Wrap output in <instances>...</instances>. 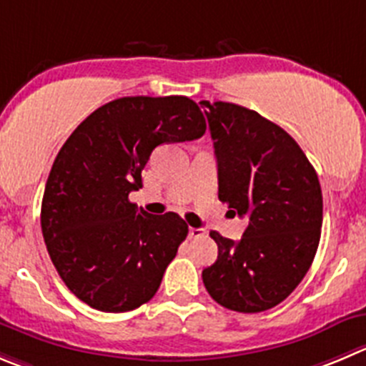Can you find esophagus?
<instances>
[{
    "instance_id": "34e87169",
    "label": "esophagus",
    "mask_w": 366,
    "mask_h": 366,
    "mask_svg": "<svg viewBox=\"0 0 366 366\" xmlns=\"http://www.w3.org/2000/svg\"><path fill=\"white\" fill-rule=\"evenodd\" d=\"M204 229L203 228H189V237L190 239H199V237H203L204 235Z\"/></svg>"
}]
</instances>
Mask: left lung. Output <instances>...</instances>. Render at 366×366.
<instances>
[{
  "label": "left lung",
  "instance_id": "1",
  "mask_svg": "<svg viewBox=\"0 0 366 366\" xmlns=\"http://www.w3.org/2000/svg\"><path fill=\"white\" fill-rule=\"evenodd\" d=\"M217 158L219 199L248 228L241 241L217 232V260L203 269L208 295L229 311L262 312L295 291L322 233L318 174L300 145L257 111L203 100Z\"/></svg>",
  "mask_w": 366,
  "mask_h": 366
}]
</instances>
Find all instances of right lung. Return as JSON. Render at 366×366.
<instances>
[{"label":"right lung","mask_w":366,"mask_h":366,"mask_svg":"<svg viewBox=\"0 0 366 366\" xmlns=\"http://www.w3.org/2000/svg\"><path fill=\"white\" fill-rule=\"evenodd\" d=\"M207 131L189 97H124L93 111L59 151L41 207L50 259L89 307L125 312L151 300L189 226L129 201L158 145Z\"/></svg>","instance_id":"1"}]
</instances>
